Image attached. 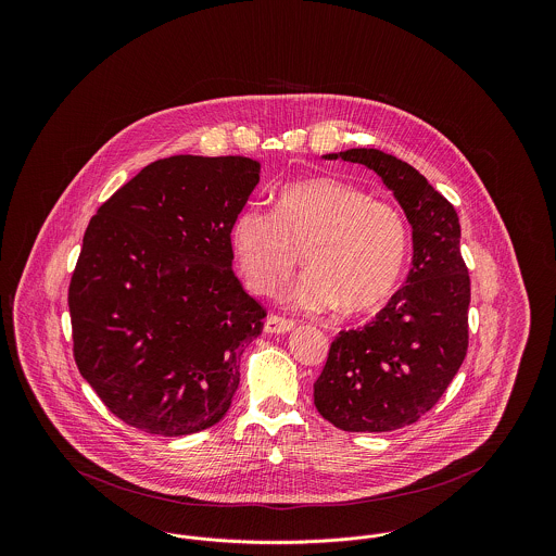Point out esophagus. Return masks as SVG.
Returning <instances> with one entry per match:
<instances>
[{
  "mask_svg": "<svg viewBox=\"0 0 556 556\" xmlns=\"http://www.w3.org/2000/svg\"><path fill=\"white\" fill-rule=\"evenodd\" d=\"M295 327V323L291 318L279 317V315H270L265 320L266 333H288Z\"/></svg>",
  "mask_w": 556,
  "mask_h": 556,
  "instance_id": "1",
  "label": "esophagus"
}]
</instances>
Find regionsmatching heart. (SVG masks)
I'll return each mask as SVG.
<instances>
[{"instance_id": "heart-1", "label": "heart", "mask_w": 556, "mask_h": 556, "mask_svg": "<svg viewBox=\"0 0 556 556\" xmlns=\"http://www.w3.org/2000/svg\"><path fill=\"white\" fill-rule=\"evenodd\" d=\"M406 248L408 229L394 204L333 177L283 187L275 211L245 208L231 225L233 258L254 293H279L304 252L311 268L290 298L308 313L381 306L396 290Z\"/></svg>"}]
</instances>
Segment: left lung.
Here are the masks:
<instances>
[{
    "mask_svg": "<svg viewBox=\"0 0 556 556\" xmlns=\"http://www.w3.org/2000/svg\"><path fill=\"white\" fill-rule=\"evenodd\" d=\"M325 159L372 168L413 225L406 286L361 329L340 331L315 381L323 419L344 431L415 424L444 396L469 348L471 279L458 214L408 162L372 148Z\"/></svg>",
    "mask_w": 556,
    "mask_h": 556,
    "instance_id": "8db88e82",
    "label": "left lung"
}]
</instances>
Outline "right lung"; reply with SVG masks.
Here are the masks:
<instances>
[{
    "label": "right lung",
    "instance_id": "right-lung-1",
    "mask_svg": "<svg viewBox=\"0 0 556 556\" xmlns=\"http://www.w3.org/2000/svg\"><path fill=\"white\" fill-rule=\"evenodd\" d=\"M258 170L245 156L156 160L89 220L68 286L73 354L123 424L187 435L227 415L266 317L231 266Z\"/></svg>",
    "mask_w": 556,
    "mask_h": 556
}]
</instances>
